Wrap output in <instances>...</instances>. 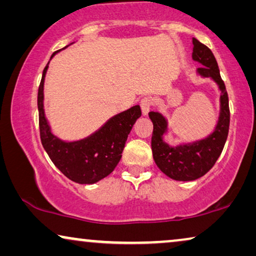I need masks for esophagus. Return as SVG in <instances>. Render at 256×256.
Returning <instances> with one entry per match:
<instances>
[{
  "label": "esophagus",
  "instance_id": "34e87169",
  "mask_svg": "<svg viewBox=\"0 0 256 256\" xmlns=\"http://www.w3.org/2000/svg\"><path fill=\"white\" fill-rule=\"evenodd\" d=\"M141 110L143 115H148V113L150 112V110L152 108V100L150 98H143L141 100Z\"/></svg>",
  "mask_w": 256,
  "mask_h": 256
}]
</instances>
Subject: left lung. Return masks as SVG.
Here are the masks:
<instances>
[{
    "label": "left lung",
    "mask_w": 256,
    "mask_h": 256,
    "mask_svg": "<svg viewBox=\"0 0 256 256\" xmlns=\"http://www.w3.org/2000/svg\"><path fill=\"white\" fill-rule=\"evenodd\" d=\"M194 60L202 65L197 71L202 76H210L219 85L220 116L213 134L208 138L192 144L180 146L176 148L169 146L163 142L162 136L166 130V120L160 113L150 112L149 118L152 121L154 130L152 138V157L156 166L163 174L174 180L188 182L204 176L214 166L225 146L230 129V106L228 94L224 84L214 56L210 48L194 38Z\"/></svg>",
    "instance_id": "left-lung-1"
}]
</instances>
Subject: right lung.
Returning <instances> with one entry per match:
<instances>
[{"label": "right lung", "mask_w": 256, "mask_h": 256, "mask_svg": "<svg viewBox=\"0 0 256 256\" xmlns=\"http://www.w3.org/2000/svg\"><path fill=\"white\" fill-rule=\"evenodd\" d=\"M46 70L48 65L42 76L37 98L42 144L54 166L68 180L79 184L96 183L113 172L120 162L129 132L135 121L141 116V108L134 106L115 115L85 140L62 142L52 134L44 115L43 86Z\"/></svg>", "instance_id": "1"}]
</instances>
